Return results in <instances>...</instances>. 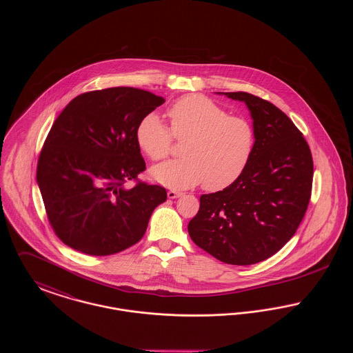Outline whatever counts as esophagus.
I'll return each instance as SVG.
<instances>
[{"label":"esophagus","mask_w":353,"mask_h":353,"mask_svg":"<svg viewBox=\"0 0 353 353\" xmlns=\"http://www.w3.org/2000/svg\"><path fill=\"white\" fill-rule=\"evenodd\" d=\"M181 196H183L181 192H177V190H173V189L168 190V199H170V200L177 199V197H181Z\"/></svg>","instance_id":"esophagus-1"}]
</instances>
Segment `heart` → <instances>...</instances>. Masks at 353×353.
<instances>
[{
	"label": "heart",
	"mask_w": 353,
	"mask_h": 353,
	"mask_svg": "<svg viewBox=\"0 0 353 353\" xmlns=\"http://www.w3.org/2000/svg\"><path fill=\"white\" fill-rule=\"evenodd\" d=\"M170 131L156 114H148L136 128V141L152 161L163 160L176 140H186L181 154L151 169L152 179L169 188L185 189L203 183L206 190L233 184L248 167L254 148V128L248 119L229 115L202 95H188L168 110Z\"/></svg>",
	"instance_id": "1"
}]
</instances>
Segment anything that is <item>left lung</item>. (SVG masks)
Listing matches in <instances>:
<instances>
[{
    "mask_svg": "<svg viewBox=\"0 0 353 353\" xmlns=\"http://www.w3.org/2000/svg\"><path fill=\"white\" fill-rule=\"evenodd\" d=\"M217 94L245 101L254 148L233 184L202 194L188 232L221 262L254 265L279 252L301 225L311 197L312 154L302 132L272 103L248 92Z\"/></svg>",
    "mask_w": 353,
    "mask_h": 353,
    "instance_id": "obj_1",
    "label": "left lung"
}]
</instances>
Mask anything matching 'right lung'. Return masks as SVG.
I'll return each mask as SVG.
<instances>
[{"label":"right lung","instance_id":"right-lung-1","mask_svg":"<svg viewBox=\"0 0 353 353\" xmlns=\"http://www.w3.org/2000/svg\"><path fill=\"white\" fill-rule=\"evenodd\" d=\"M164 101L134 87L104 88L74 98L54 121L37 183L54 233L71 249L103 256L131 248L167 200L160 185L124 186L145 170L136 128Z\"/></svg>","mask_w":353,"mask_h":353}]
</instances>
